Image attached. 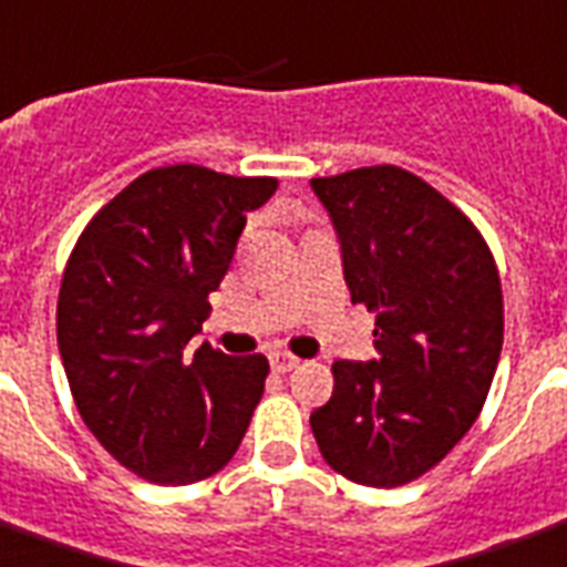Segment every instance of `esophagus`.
Instances as JSON below:
<instances>
[{
	"mask_svg": "<svg viewBox=\"0 0 567 567\" xmlns=\"http://www.w3.org/2000/svg\"><path fill=\"white\" fill-rule=\"evenodd\" d=\"M270 365H274V371L285 374V371H293L297 365H300V357H293V353L288 351H276L270 353Z\"/></svg>",
	"mask_w": 567,
	"mask_h": 567,
	"instance_id": "34e87169",
	"label": "esophagus"
}]
</instances>
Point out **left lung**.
Wrapping results in <instances>:
<instances>
[{"label":"left lung","instance_id":"obj_1","mask_svg":"<svg viewBox=\"0 0 567 567\" xmlns=\"http://www.w3.org/2000/svg\"><path fill=\"white\" fill-rule=\"evenodd\" d=\"M341 244L344 282L374 321L378 360L332 362L312 413L323 461L357 485H408L473 427L503 351L491 246L443 193L399 166L312 178Z\"/></svg>","mask_w":567,"mask_h":567}]
</instances>
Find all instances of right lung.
Here are the masks:
<instances>
[{
    "mask_svg": "<svg viewBox=\"0 0 567 567\" xmlns=\"http://www.w3.org/2000/svg\"><path fill=\"white\" fill-rule=\"evenodd\" d=\"M276 178L178 163L151 168L92 216L59 288L55 332L82 422L154 485L210 478L265 395L267 357L184 348L210 315L246 214Z\"/></svg>",
    "mask_w": 567,
    "mask_h": 567,
    "instance_id": "obj_1",
    "label": "right lung"
}]
</instances>
